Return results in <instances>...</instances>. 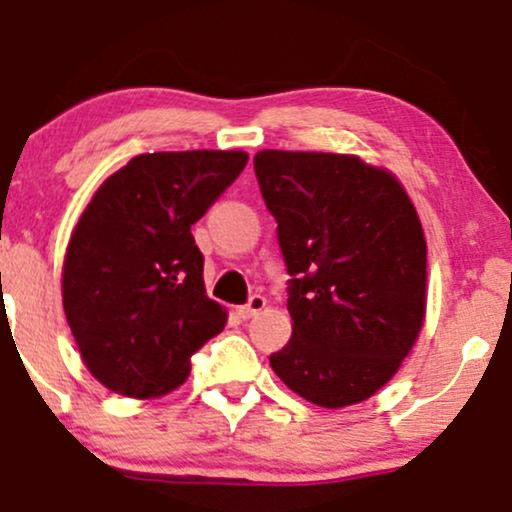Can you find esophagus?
I'll return each mask as SVG.
<instances>
[{
  "mask_svg": "<svg viewBox=\"0 0 512 512\" xmlns=\"http://www.w3.org/2000/svg\"><path fill=\"white\" fill-rule=\"evenodd\" d=\"M264 305H267V298L260 296V293H255V296H250V301H248V303L240 305V308H238V315L243 317V320H250L252 315L260 313V310L264 308Z\"/></svg>",
  "mask_w": 512,
  "mask_h": 512,
  "instance_id": "34e87169",
  "label": "esophagus"
}]
</instances>
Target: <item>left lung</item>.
<instances>
[{"label":"left lung","mask_w":512,"mask_h":512,"mask_svg":"<svg viewBox=\"0 0 512 512\" xmlns=\"http://www.w3.org/2000/svg\"><path fill=\"white\" fill-rule=\"evenodd\" d=\"M255 175L291 276L293 332L269 363L320 407L363 402L424 325L426 240L414 204L358 156L260 151Z\"/></svg>","instance_id":"1"}]
</instances>
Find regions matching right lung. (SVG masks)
<instances>
[{"label":"right lung","mask_w":512,"mask_h":512,"mask_svg":"<svg viewBox=\"0 0 512 512\" xmlns=\"http://www.w3.org/2000/svg\"><path fill=\"white\" fill-rule=\"evenodd\" d=\"M243 151L142 154L98 187L69 240L64 315L86 368L117 395L185 383L190 358L226 327L204 291L190 226L243 173Z\"/></svg>","instance_id":"1"}]
</instances>
